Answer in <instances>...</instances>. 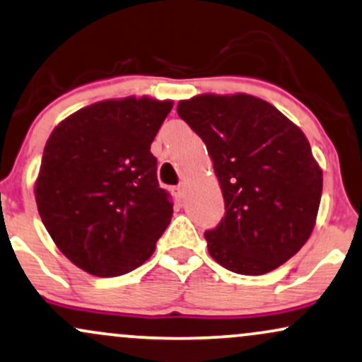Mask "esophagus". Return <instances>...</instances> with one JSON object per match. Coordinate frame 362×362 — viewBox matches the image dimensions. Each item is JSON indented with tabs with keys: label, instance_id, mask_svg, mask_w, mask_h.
I'll use <instances>...</instances> for the list:
<instances>
[{
	"label": "esophagus",
	"instance_id": "34e87169",
	"mask_svg": "<svg viewBox=\"0 0 362 362\" xmlns=\"http://www.w3.org/2000/svg\"><path fill=\"white\" fill-rule=\"evenodd\" d=\"M171 191H173V194H174V197L181 198V197H182V193H185V186H182V185L173 186V188H171Z\"/></svg>",
	"mask_w": 362,
	"mask_h": 362
}]
</instances>
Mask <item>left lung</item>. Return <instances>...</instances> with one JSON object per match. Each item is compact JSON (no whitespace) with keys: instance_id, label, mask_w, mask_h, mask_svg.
Segmentation results:
<instances>
[{"instance_id":"8db88e82","label":"left lung","mask_w":362,"mask_h":362,"mask_svg":"<svg viewBox=\"0 0 362 362\" xmlns=\"http://www.w3.org/2000/svg\"><path fill=\"white\" fill-rule=\"evenodd\" d=\"M177 115L205 142L225 215L205 232L210 256L237 274H266L295 256L315 225L322 171L305 134L250 95H202Z\"/></svg>"}]
</instances>
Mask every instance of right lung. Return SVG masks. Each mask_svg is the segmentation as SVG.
Here are the masks:
<instances>
[{
  "label": "right lung",
  "instance_id": "add662e5",
  "mask_svg": "<svg viewBox=\"0 0 362 362\" xmlns=\"http://www.w3.org/2000/svg\"><path fill=\"white\" fill-rule=\"evenodd\" d=\"M173 101H100L55 127L35 182L38 214L62 254L112 278L147 261L173 216L151 144Z\"/></svg>",
  "mask_w": 362,
  "mask_h": 362
}]
</instances>
